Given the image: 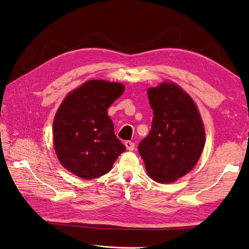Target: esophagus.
Returning a JSON list of instances; mask_svg holds the SVG:
<instances>
[{
    "instance_id": "esophagus-1",
    "label": "esophagus",
    "mask_w": 249,
    "mask_h": 249,
    "mask_svg": "<svg viewBox=\"0 0 249 249\" xmlns=\"http://www.w3.org/2000/svg\"><path fill=\"white\" fill-rule=\"evenodd\" d=\"M124 145H125V147H126V149H128V150H130V151L134 150V148H135V143H134L133 142H131V141H126V142H124Z\"/></svg>"
}]
</instances>
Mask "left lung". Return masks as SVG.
I'll return each instance as SVG.
<instances>
[{
    "label": "left lung",
    "instance_id": "obj_1",
    "mask_svg": "<svg viewBox=\"0 0 249 249\" xmlns=\"http://www.w3.org/2000/svg\"><path fill=\"white\" fill-rule=\"evenodd\" d=\"M147 93L153 119L139 152L151 179L171 183L199 160L206 140L203 124L194 101L173 83L149 88Z\"/></svg>",
    "mask_w": 249,
    "mask_h": 249
}]
</instances>
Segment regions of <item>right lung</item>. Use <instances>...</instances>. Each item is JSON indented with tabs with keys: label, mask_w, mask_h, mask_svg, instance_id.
Masks as SVG:
<instances>
[{
	"label": "right lung",
	"mask_w": 249,
	"mask_h": 249,
	"mask_svg": "<svg viewBox=\"0 0 249 249\" xmlns=\"http://www.w3.org/2000/svg\"><path fill=\"white\" fill-rule=\"evenodd\" d=\"M124 91L119 83L88 81L70 92L53 121L54 148L63 166L83 179L112 169L125 146L115 135L107 108Z\"/></svg>",
	"instance_id": "right-lung-1"
}]
</instances>
